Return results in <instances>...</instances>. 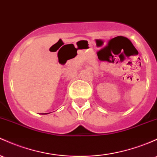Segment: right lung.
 I'll return each instance as SVG.
<instances>
[{
  "mask_svg": "<svg viewBox=\"0 0 157 157\" xmlns=\"http://www.w3.org/2000/svg\"><path fill=\"white\" fill-rule=\"evenodd\" d=\"M45 114H48V113H45Z\"/></svg>",
  "mask_w": 157,
  "mask_h": 157,
  "instance_id": "add662e5",
  "label": "right lung"
}]
</instances>
